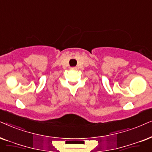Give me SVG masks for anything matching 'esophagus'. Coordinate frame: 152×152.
Here are the masks:
<instances>
[{"label": "esophagus", "mask_w": 152, "mask_h": 152, "mask_svg": "<svg viewBox=\"0 0 152 152\" xmlns=\"http://www.w3.org/2000/svg\"><path fill=\"white\" fill-rule=\"evenodd\" d=\"M76 67H72V69H76Z\"/></svg>", "instance_id": "34e87169"}]
</instances>
